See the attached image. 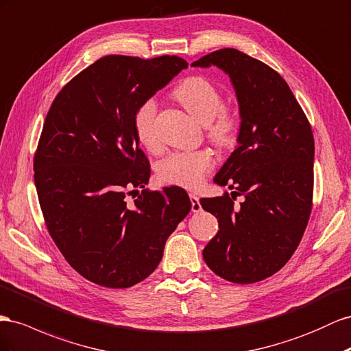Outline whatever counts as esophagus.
I'll list each match as a JSON object with an SVG mask.
<instances>
[{
	"label": "esophagus",
	"mask_w": 351,
	"mask_h": 351,
	"mask_svg": "<svg viewBox=\"0 0 351 351\" xmlns=\"http://www.w3.org/2000/svg\"><path fill=\"white\" fill-rule=\"evenodd\" d=\"M189 196H191L192 211H193V213H199V211H201V210H202V206H201V202H199V197H197L195 193H191Z\"/></svg>",
	"instance_id": "esophagus-1"
}]
</instances>
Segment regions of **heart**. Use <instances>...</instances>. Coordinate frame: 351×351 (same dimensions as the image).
<instances>
[{"mask_svg":"<svg viewBox=\"0 0 351 351\" xmlns=\"http://www.w3.org/2000/svg\"><path fill=\"white\" fill-rule=\"evenodd\" d=\"M174 99L193 118L206 124V134L217 146H230L239 128V117L234 109L223 106L221 91L205 77H187L173 90ZM155 99H146L132 113V130L138 143L155 150L158 134ZM211 150L199 149L192 152H174L158 165V180L162 184L195 189L204 182L205 176L214 167Z\"/></svg>","mask_w":351,"mask_h":351,"instance_id":"1","label":"heart"}]
</instances>
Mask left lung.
Segmentation results:
<instances>
[{"instance_id": "8db88e82", "label": "left lung", "mask_w": 351, "mask_h": 351, "mask_svg": "<svg viewBox=\"0 0 351 351\" xmlns=\"http://www.w3.org/2000/svg\"><path fill=\"white\" fill-rule=\"evenodd\" d=\"M217 66L229 75L239 101V146L214 182L229 193L204 197L220 230L204 248L217 276L254 283L279 271L295 252L313 206L315 138L287 81L251 56L221 49L192 66ZM234 194H243L241 207Z\"/></svg>"}]
</instances>
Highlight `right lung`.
Returning a JSON list of instances; mask_svg holds the SVG:
<instances>
[{
	"mask_svg": "<svg viewBox=\"0 0 351 351\" xmlns=\"http://www.w3.org/2000/svg\"><path fill=\"white\" fill-rule=\"evenodd\" d=\"M186 68L177 56H105L66 84L47 113L34 156L47 230L71 267L100 287L146 279L192 208L182 187L145 189L150 165L132 130L138 103Z\"/></svg>",
	"mask_w": 351,
	"mask_h": 351,
	"instance_id": "right-lung-1",
	"label": "right lung"
}]
</instances>
